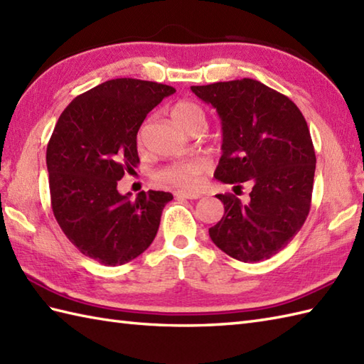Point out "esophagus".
<instances>
[{
    "mask_svg": "<svg viewBox=\"0 0 364 364\" xmlns=\"http://www.w3.org/2000/svg\"><path fill=\"white\" fill-rule=\"evenodd\" d=\"M175 197H183V198H188V200H197V198H200L202 196L198 194V192H183V191H176L175 192Z\"/></svg>",
    "mask_w": 364,
    "mask_h": 364,
    "instance_id": "obj_1",
    "label": "esophagus"
}]
</instances>
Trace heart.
<instances>
[{
    "label": "heart",
    "instance_id": "b5f03b06",
    "mask_svg": "<svg viewBox=\"0 0 364 364\" xmlns=\"http://www.w3.org/2000/svg\"><path fill=\"white\" fill-rule=\"evenodd\" d=\"M170 115H172L173 122L178 127L191 131L196 125H205V114L202 107L192 102H178L170 107ZM144 129L137 136L139 144L142 142ZM206 162L202 159H186V161H176L173 164H168L166 167L159 168L154 178L162 184L167 186L178 188L181 191H194L200 178L205 173Z\"/></svg>",
    "mask_w": 364,
    "mask_h": 364
}]
</instances>
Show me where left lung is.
<instances>
[{"mask_svg":"<svg viewBox=\"0 0 364 364\" xmlns=\"http://www.w3.org/2000/svg\"><path fill=\"white\" fill-rule=\"evenodd\" d=\"M191 89L222 120L214 176L235 188L253 184L247 205L233 194L215 196L225 213L210 237L235 259H269L291 242L310 213L316 154L306 120L288 97L257 80Z\"/></svg>","mask_w":364,"mask_h":364,"instance_id":"8db88e82","label":"left lung"}]
</instances>
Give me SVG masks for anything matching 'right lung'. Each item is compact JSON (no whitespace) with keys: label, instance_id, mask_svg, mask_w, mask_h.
I'll use <instances>...</instances> for the list:
<instances>
[{"label":"right lung","instance_id":"1","mask_svg":"<svg viewBox=\"0 0 364 364\" xmlns=\"http://www.w3.org/2000/svg\"><path fill=\"white\" fill-rule=\"evenodd\" d=\"M172 86L134 78L98 84L76 97L46 146L53 214L82 255L105 266L137 258L158 233L170 192L122 196L117 181L139 164L137 131Z\"/></svg>","mask_w":364,"mask_h":364}]
</instances>
